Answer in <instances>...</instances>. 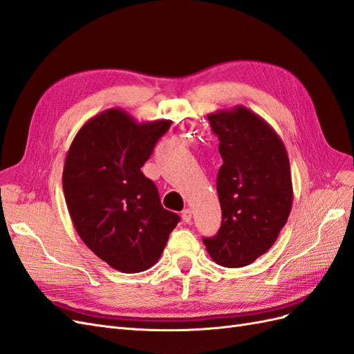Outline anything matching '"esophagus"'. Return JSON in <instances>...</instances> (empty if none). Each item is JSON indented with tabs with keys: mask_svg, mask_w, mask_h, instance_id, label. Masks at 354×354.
<instances>
[{
	"mask_svg": "<svg viewBox=\"0 0 354 354\" xmlns=\"http://www.w3.org/2000/svg\"><path fill=\"white\" fill-rule=\"evenodd\" d=\"M181 218H183L185 223H190V220H192V211L189 208L181 211Z\"/></svg>",
	"mask_w": 354,
	"mask_h": 354,
	"instance_id": "obj_1",
	"label": "esophagus"
}]
</instances>
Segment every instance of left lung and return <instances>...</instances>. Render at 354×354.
Segmentation results:
<instances>
[{
	"mask_svg": "<svg viewBox=\"0 0 354 354\" xmlns=\"http://www.w3.org/2000/svg\"><path fill=\"white\" fill-rule=\"evenodd\" d=\"M223 165L217 176L221 226L203 238L211 259L243 267L270 250L292 208V180L283 142L245 106L208 115Z\"/></svg>",
	"mask_w": 354,
	"mask_h": 354,
	"instance_id": "obj_1",
	"label": "left lung"
}]
</instances>
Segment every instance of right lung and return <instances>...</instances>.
Here are the masks:
<instances>
[{
    "instance_id": "add662e5",
    "label": "right lung",
    "mask_w": 354,
    "mask_h": 354,
    "mask_svg": "<svg viewBox=\"0 0 354 354\" xmlns=\"http://www.w3.org/2000/svg\"><path fill=\"white\" fill-rule=\"evenodd\" d=\"M171 124H138L122 109H108L81 127L65 159L63 194L75 230L122 273L151 269L180 221L140 169Z\"/></svg>"
}]
</instances>
